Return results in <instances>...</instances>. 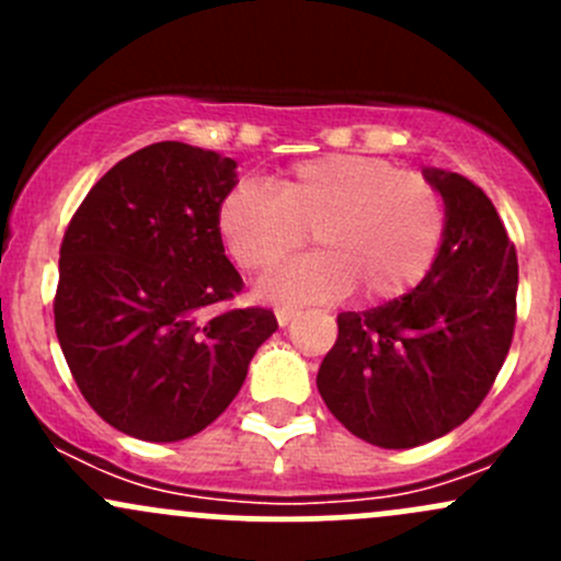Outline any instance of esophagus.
<instances>
[{"label":"esophagus","instance_id":"esophagus-1","mask_svg":"<svg viewBox=\"0 0 561 561\" xmlns=\"http://www.w3.org/2000/svg\"><path fill=\"white\" fill-rule=\"evenodd\" d=\"M293 317H296V312H293V309H287V307H279V309H276V322H279L282 328L290 325Z\"/></svg>","mask_w":561,"mask_h":561}]
</instances>
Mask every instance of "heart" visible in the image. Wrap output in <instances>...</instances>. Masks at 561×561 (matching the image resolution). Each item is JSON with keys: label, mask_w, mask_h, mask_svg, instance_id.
I'll return each mask as SVG.
<instances>
[{"label": "heart", "mask_w": 561, "mask_h": 561, "mask_svg": "<svg viewBox=\"0 0 561 561\" xmlns=\"http://www.w3.org/2000/svg\"><path fill=\"white\" fill-rule=\"evenodd\" d=\"M217 230L247 274L274 268L304 244L314 254L257 282L274 304H328L360 287L366 301H393L432 271L448 208L443 195L396 162L325 154L274 175L268 186L239 181L217 208Z\"/></svg>", "instance_id": "b5f03b06"}]
</instances>
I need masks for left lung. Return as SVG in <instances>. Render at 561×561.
I'll return each mask as SVG.
<instances>
[{
	"instance_id": "left-lung-1",
	"label": "left lung",
	"mask_w": 561,
	"mask_h": 561,
	"mask_svg": "<svg viewBox=\"0 0 561 561\" xmlns=\"http://www.w3.org/2000/svg\"><path fill=\"white\" fill-rule=\"evenodd\" d=\"M448 230L426 279L407 296L336 317L317 371L328 410L377 448H417L480 407L516 328V247L494 203L463 175L423 168Z\"/></svg>"
}]
</instances>
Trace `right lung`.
I'll use <instances>...</instances> for the list:
<instances>
[{"instance_id": "add662e5", "label": "right lung", "mask_w": 561, "mask_h": 561, "mask_svg": "<svg viewBox=\"0 0 561 561\" xmlns=\"http://www.w3.org/2000/svg\"><path fill=\"white\" fill-rule=\"evenodd\" d=\"M236 162L162 140L107 171L59 249L56 336L92 410L129 437L179 443L217 421L276 331L271 309L208 307L241 290L217 208Z\"/></svg>"}]
</instances>
